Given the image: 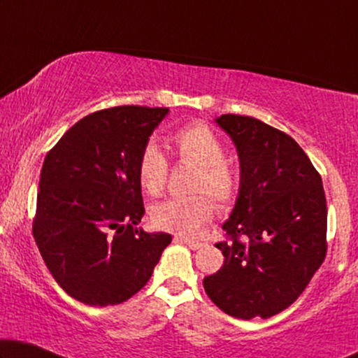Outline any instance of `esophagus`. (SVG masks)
I'll return each mask as SVG.
<instances>
[{
    "mask_svg": "<svg viewBox=\"0 0 358 358\" xmlns=\"http://www.w3.org/2000/svg\"><path fill=\"white\" fill-rule=\"evenodd\" d=\"M174 241H178V243H184L185 246H189L190 249H200L203 246V243H200V241H192V239H187V238H179V236H176L174 238Z\"/></svg>",
    "mask_w": 358,
    "mask_h": 358,
    "instance_id": "1",
    "label": "esophagus"
}]
</instances>
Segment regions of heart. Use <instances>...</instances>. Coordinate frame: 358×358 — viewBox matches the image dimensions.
<instances>
[{"instance_id": "heart-1", "label": "heart", "mask_w": 358, "mask_h": 358, "mask_svg": "<svg viewBox=\"0 0 358 358\" xmlns=\"http://www.w3.org/2000/svg\"><path fill=\"white\" fill-rule=\"evenodd\" d=\"M169 146L179 163L197 168L189 190L194 195L166 200L151 212L155 224L166 231L192 236L213 217V202L228 208L239 194V171L224 159V145L205 124H192L176 131ZM169 163L153 143L146 145L136 161V178L148 195L158 197L168 182Z\"/></svg>"}]
</instances>
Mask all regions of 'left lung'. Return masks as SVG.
<instances>
[{"label": "left lung", "mask_w": 358, "mask_h": 358, "mask_svg": "<svg viewBox=\"0 0 358 358\" xmlns=\"http://www.w3.org/2000/svg\"><path fill=\"white\" fill-rule=\"evenodd\" d=\"M217 124L231 136L241 166L239 195L223 224V267L203 278L220 310L267 320L305 292L324 262L327 207L321 176L285 131L248 115Z\"/></svg>", "instance_id": "1"}]
</instances>
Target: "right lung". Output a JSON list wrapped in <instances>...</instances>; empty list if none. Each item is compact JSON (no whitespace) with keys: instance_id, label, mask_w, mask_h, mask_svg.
<instances>
[{"instance_id":"add662e5","label":"right lung","mask_w":358,"mask_h":358,"mask_svg":"<svg viewBox=\"0 0 358 358\" xmlns=\"http://www.w3.org/2000/svg\"><path fill=\"white\" fill-rule=\"evenodd\" d=\"M168 107L119 106L76 122L43 161L32 233L58 285L91 306L124 303L150 280L168 233L145 213L136 161Z\"/></svg>"}]
</instances>
